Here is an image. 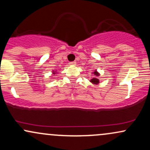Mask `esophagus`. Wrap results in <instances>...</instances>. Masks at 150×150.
Returning <instances> with one entry per match:
<instances>
[{"label": "esophagus", "instance_id": "esophagus-1", "mask_svg": "<svg viewBox=\"0 0 150 150\" xmlns=\"http://www.w3.org/2000/svg\"><path fill=\"white\" fill-rule=\"evenodd\" d=\"M69 64L70 65H75V64H76V61H72V62H70Z\"/></svg>", "mask_w": 150, "mask_h": 150}]
</instances>
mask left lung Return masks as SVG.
Wrapping results in <instances>:
<instances>
[{"label":"left lung","instance_id":"1","mask_svg":"<svg viewBox=\"0 0 150 150\" xmlns=\"http://www.w3.org/2000/svg\"><path fill=\"white\" fill-rule=\"evenodd\" d=\"M94 75H95V76H99V74L97 73V70H95V71L94 72ZM90 82H92L93 84H94V85H97V84H98V83H99V79H97V77H92V79H91V80H90Z\"/></svg>","mask_w":150,"mask_h":150}]
</instances>
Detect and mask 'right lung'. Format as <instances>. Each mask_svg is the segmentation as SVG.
Segmentation results:
<instances>
[{"mask_svg": "<svg viewBox=\"0 0 150 150\" xmlns=\"http://www.w3.org/2000/svg\"><path fill=\"white\" fill-rule=\"evenodd\" d=\"M56 71H53V74H56Z\"/></svg>", "mask_w": 150, "mask_h": 150, "instance_id": "1", "label": "right lung"}]
</instances>
